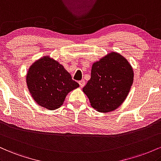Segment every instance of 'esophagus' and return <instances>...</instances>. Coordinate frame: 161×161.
Instances as JSON below:
<instances>
[{"instance_id": "esophagus-1", "label": "esophagus", "mask_w": 161, "mask_h": 161, "mask_svg": "<svg viewBox=\"0 0 161 161\" xmlns=\"http://www.w3.org/2000/svg\"><path fill=\"white\" fill-rule=\"evenodd\" d=\"M79 84H80V87H84V86L85 85V81H84V80H81L79 81Z\"/></svg>"}]
</instances>
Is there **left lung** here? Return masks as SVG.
<instances>
[{"instance_id":"8db88e82","label":"left lung","mask_w":161,"mask_h":161,"mask_svg":"<svg viewBox=\"0 0 161 161\" xmlns=\"http://www.w3.org/2000/svg\"><path fill=\"white\" fill-rule=\"evenodd\" d=\"M133 80L131 64L119 53L112 52L93 63L91 77L83 92L93 109L100 113H109L125 100Z\"/></svg>"}]
</instances>
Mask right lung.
Here are the masks:
<instances>
[{
    "mask_svg": "<svg viewBox=\"0 0 161 161\" xmlns=\"http://www.w3.org/2000/svg\"><path fill=\"white\" fill-rule=\"evenodd\" d=\"M26 80L35 102L49 110L60 107L68 93L79 86L64 66L48 55L32 63Z\"/></svg>",
    "mask_w": 161,
    "mask_h": 161,
    "instance_id": "obj_1",
    "label": "right lung"
}]
</instances>
